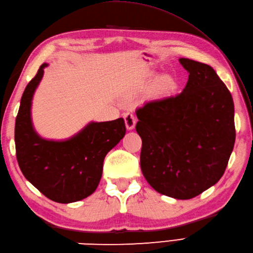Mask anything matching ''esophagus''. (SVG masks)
Returning <instances> with one entry per match:
<instances>
[{"label": "esophagus", "mask_w": 253, "mask_h": 253, "mask_svg": "<svg viewBox=\"0 0 253 253\" xmlns=\"http://www.w3.org/2000/svg\"><path fill=\"white\" fill-rule=\"evenodd\" d=\"M124 120H125L126 128L128 130H132L133 128H135L137 120H136V116L133 115L132 113H129V112L125 113V114H124Z\"/></svg>", "instance_id": "1"}]
</instances>
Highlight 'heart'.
<instances>
[{
  "mask_svg": "<svg viewBox=\"0 0 253 253\" xmlns=\"http://www.w3.org/2000/svg\"><path fill=\"white\" fill-rule=\"evenodd\" d=\"M175 85V80L173 77L168 76V75H164V76L160 77L157 83H155V89H157L159 92H169V91L173 90Z\"/></svg>",
  "mask_w": 253,
  "mask_h": 253,
  "instance_id": "heart-1",
  "label": "heart"
}]
</instances>
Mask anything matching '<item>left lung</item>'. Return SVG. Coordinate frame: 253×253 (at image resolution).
<instances>
[{
  "mask_svg": "<svg viewBox=\"0 0 253 253\" xmlns=\"http://www.w3.org/2000/svg\"><path fill=\"white\" fill-rule=\"evenodd\" d=\"M189 73L182 92L138 109L140 166L154 190L187 200L221 179L233 152L236 130L232 94L215 71L179 58Z\"/></svg>",
  "mask_w": 253,
  "mask_h": 253,
  "instance_id": "1",
  "label": "left lung"
}]
</instances>
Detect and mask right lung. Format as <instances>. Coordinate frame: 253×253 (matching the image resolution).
<instances>
[{
  "label": "right lung",
  "mask_w": 253,
  "mask_h": 253,
  "mask_svg": "<svg viewBox=\"0 0 253 253\" xmlns=\"http://www.w3.org/2000/svg\"><path fill=\"white\" fill-rule=\"evenodd\" d=\"M44 63L30 80L20 100L15 123L16 158L21 173L38 190L58 203H72L95 191L107 152L126 133L125 122H91L63 141L46 140L31 122V100L43 76Z\"/></svg>",
  "instance_id": "add662e5"
}]
</instances>
